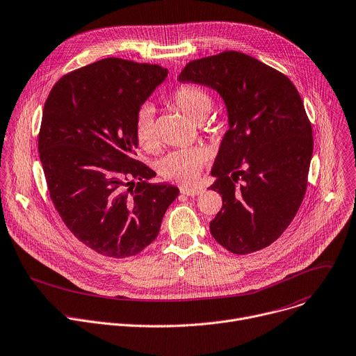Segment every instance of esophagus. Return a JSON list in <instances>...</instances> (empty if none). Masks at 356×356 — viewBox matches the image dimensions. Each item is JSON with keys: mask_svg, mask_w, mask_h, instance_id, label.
<instances>
[{"mask_svg": "<svg viewBox=\"0 0 356 356\" xmlns=\"http://www.w3.org/2000/svg\"><path fill=\"white\" fill-rule=\"evenodd\" d=\"M180 191H181V195L195 197V196L202 195V193L204 191V188L203 187H186V186H183V187H180Z\"/></svg>", "mask_w": 356, "mask_h": 356, "instance_id": "34e87169", "label": "esophagus"}]
</instances>
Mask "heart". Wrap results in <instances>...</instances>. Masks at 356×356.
<instances>
[{
  "instance_id": "heart-1",
  "label": "heart",
  "mask_w": 356,
  "mask_h": 356,
  "mask_svg": "<svg viewBox=\"0 0 356 356\" xmlns=\"http://www.w3.org/2000/svg\"><path fill=\"white\" fill-rule=\"evenodd\" d=\"M170 104L193 122H202L210 113L211 96L195 85H181L170 95ZM135 135L138 143L152 150L156 146L154 112L145 105L139 109L135 119ZM204 153L200 149H181L166 154L159 161V175L170 181L191 184L197 180L203 170Z\"/></svg>"
}]
</instances>
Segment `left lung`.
<instances>
[{"label":"left lung","mask_w":356,"mask_h":356,"mask_svg":"<svg viewBox=\"0 0 356 356\" xmlns=\"http://www.w3.org/2000/svg\"><path fill=\"white\" fill-rule=\"evenodd\" d=\"M177 79L214 89L227 109L229 129L211 168L210 190L222 199L211 236L234 254L268 247L293 221L307 190L314 140L297 88L237 51L191 60Z\"/></svg>","instance_id":"obj_1"}]
</instances>
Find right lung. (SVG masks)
<instances>
[{
	"label": "right lung",
	"instance_id": "right-lung-1",
	"mask_svg": "<svg viewBox=\"0 0 356 356\" xmlns=\"http://www.w3.org/2000/svg\"><path fill=\"white\" fill-rule=\"evenodd\" d=\"M168 70L106 58L62 76L42 112L38 150L49 196L74 236L96 252L136 255L179 196L135 159V119Z\"/></svg>",
	"mask_w": 356,
	"mask_h": 356
}]
</instances>
